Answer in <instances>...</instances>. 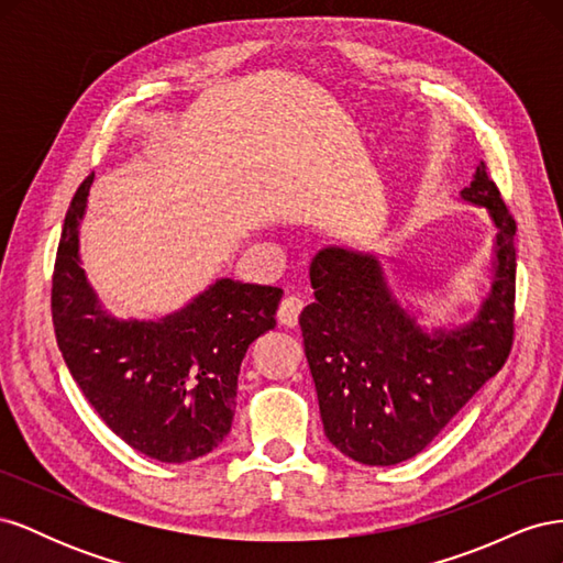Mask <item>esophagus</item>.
<instances>
[{
	"mask_svg": "<svg viewBox=\"0 0 563 563\" xmlns=\"http://www.w3.org/2000/svg\"><path fill=\"white\" fill-rule=\"evenodd\" d=\"M305 308V302L298 298V296H286L282 302H279V312H277V319L284 323V327L294 329L298 327V317Z\"/></svg>",
	"mask_w": 563,
	"mask_h": 563,
	"instance_id": "1",
	"label": "esophagus"
}]
</instances>
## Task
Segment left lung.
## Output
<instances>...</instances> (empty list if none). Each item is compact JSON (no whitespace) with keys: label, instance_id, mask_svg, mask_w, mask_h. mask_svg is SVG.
I'll return each mask as SVG.
<instances>
[{"label":"left lung","instance_id":"8db88e82","mask_svg":"<svg viewBox=\"0 0 563 563\" xmlns=\"http://www.w3.org/2000/svg\"><path fill=\"white\" fill-rule=\"evenodd\" d=\"M460 195L486 207L498 228L490 296L465 329L422 333L373 255L331 246L310 265L317 300L300 314L305 356L323 432L356 463L397 465L420 453L512 350L517 220L484 162Z\"/></svg>","mask_w":563,"mask_h":563}]
</instances>
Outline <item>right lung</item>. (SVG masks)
<instances>
[{"label":"right lung","mask_w":563,"mask_h":563,"mask_svg":"<svg viewBox=\"0 0 563 563\" xmlns=\"http://www.w3.org/2000/svg\"><path fill=\"white\" fill-rule=\"evenodd\" d=\"M91 183L93 174L77 187L56 253V343L119 439L162 463H187L228 437L242 360L255 338L277 327L284 291L220 279L174 317L114 321L100 312L79 267V220Z\"/></svg>","instance_id":"1"}]
</instances>
